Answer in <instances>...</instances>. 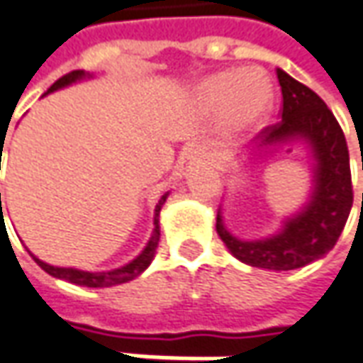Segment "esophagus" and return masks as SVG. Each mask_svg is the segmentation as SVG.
<instances>
[{
    "label": "esophagus",
    "instance_id": "1",
    "mask_svg": "<svg viewBox=\"0 0 363 363\" xmlns=\"http://www.w3.org/2000/svg\"><path fill=\"white\" fill-rule=\"evenodd\" d=\"M184 158L186 160H205V158H211V152L205 144H189L184 150Z\"/></svg>",
    "mask_w": 363,
    "mask_h": 363
}]
</instances>
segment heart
<instances>
[{"label": "heart", "instance_id": "heart-1", "mask_svg": "<svg viewBox=\"0 0 363 363\" xmlns=\"http://www.w3.org/2000/svg\"><path fill=\"white\" fill-rule=\"evenodd\" d=\"M196 102L206 112H220L229 134L255 130L269 118L275 90L269 76L259 68L220 69L196 84Z\"/></svg>", "mask_w": 363, "mask_h": 363}]
</instances>
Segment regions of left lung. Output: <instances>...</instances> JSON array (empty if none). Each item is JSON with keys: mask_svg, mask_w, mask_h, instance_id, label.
Instances as JSON below:
<instances>
[{"mask_svg": "<svg viewBox=\"0 0 363 363\" xmlns=\"http://www.w3.org/2000/svg\"><path fill=\"white\" fill-rule=\"evenodd\" d=\"M283 94L281 122L257 136L247 158H263L277 148L306 144L311 158V191L306 205L281 220V229L263 239H239L217 213V233L233 257L245 265L271 271L306 267L337 243L350 217L354 193L345 136L331 110L313 90L277 69Z\"/></svg>", "mask_w": 363, "mask_h": 363, "instance_id": "8db88e82", "label": "left lung"}]
</instances>
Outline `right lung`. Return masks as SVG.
Segmentation results:
<instances>
[{
	"mask_svg": "<svg viewBox=\"0 0 363 363\" xmlns=\"http://www.w3.org/2000/svg\"><path fill=\"white\" fill-rule=\"evenodd\" d=\"M88 78H92V74H88V72H84V69H74V72H69L66 76H62L56 84H52L50 86V90L45 92L44 96L52 94V92H56V90H62V88H68L72 84H76V82L82 80H88ZM4 150V148H0ZM0 160H1V152H0ZM169 191L160 196V201H158L157 208H155V220H152V233H150V239H148V243L144 247L143 251L138 253V255L134 257L132 261H128L126 265H122V267L116 269H110V271H84V269H76V267H56V265H50V263H45L42 259H38V257L33 255L32 251H30V255L33 257V261L40 265V267L44 269L45 273H50L52 277H56V279H64V281L74 283V285H82V287H114V285H120V283H128L132 279H136L138 275H143L144 271L148 269V265L152 263V259L157 255V247L158 241H160V208L162 205L167 203V199H169ZM0 213H1V193H0ZM1 217H4V213H1Z\"/></svg>",
	"mask_w": 363,
	"mask_h": 363,
	"instance_id": "1",
	"label": "right lung"
}]
</instances>
